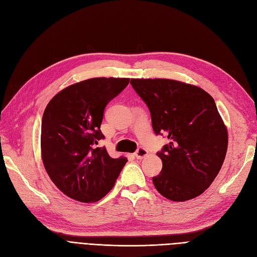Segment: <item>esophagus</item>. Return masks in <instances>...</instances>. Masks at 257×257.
Returning <instances> with one entry per match:
<instances>
[{"label": "esophagus", "mask_w": 257, "mask_h": 257, "mask_svg": "<svg viewBox=\"0 0 257 257\" xmlns=\"http://www.w3.org/2000/svg\"><path fill=\"white\" fill-rule=\"evenodd\" d=\"M135 156L137 157V159H143V158H145V157L148 156V152L145 150V148L141 147V148H139V150L137 151Z\"/></svg>", "instance_id": "esophagus-1"}]
</instances>
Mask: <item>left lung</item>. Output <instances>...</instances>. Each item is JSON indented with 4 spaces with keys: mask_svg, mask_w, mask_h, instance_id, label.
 Returning a JSON list of instances; mask_svg holds the SVG:
<instances>
[{
    "mask_svg": "<svg viewBox=\"0 0 257 257\" xmlns=\"http://www.w3.org/2000/svg\"><path fill=\"white\" fill-rule=\"evenodd\" d=\"M147 104L156 135L170 143L157 156L158 192L174 202L201 195L219 174L227 151V129L213 98L201 87L171 79H131Z\"/></svg>",
    "mask_w": 257,
    "mask_h": 257,
    "instance_id": "obj_1",
    "label": "left lung"
}]
</instances>
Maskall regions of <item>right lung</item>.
<instances>
[{
  "label": "right lung",
  "instance_id": "right-lung-1",
  "mask_svg": "<svg viewBox=\"0 0 257 257\" xmlns=\"http://www.w3.org/2000/svg\"><path fill=\"white\" fill-rule=\"evenodd\" d=\"M127 78H93L71 84L46 106L40 148L44 167L61 191L82 203H94L110 192L127 158L114 159L100 130L105 105L125 88Z\"/></svg>",
  "mask_w": 257,
  "mask_h": 257
}]
</instances>
